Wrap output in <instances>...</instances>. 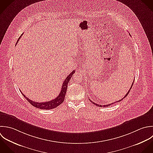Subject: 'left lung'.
Listing matches in <instances>:
<instances>
[{
    "label": "left lung",
    "mask_w": 153,
    "mask_h": 153,
    "mask_svg": "<svg viewBox=\"0 0 153 153\" xmlns=\"http://www.w3.org/2000/svg\"><path fill=\"white\" fill-rule=\"evenodd\" d=\"M134 81H135V79H134V81H133V83H132V85H131V88H130V89L128 91V92H127V94H126V95H125V97L122 98V99H121L120 100H119V101H117V102H113V103H111V104H107V105H99V104H96V103H95V102H94L93 101H91L90 100V101L92 102V103H93L94 104H95V105H97V106H98V107H108V106H110L111 104H114V103H116V102H120V101H121L122 100H123L125 97H126L127 96H128V94L129 93V92H130V91H131V88H132V86H133V85H134Z\"/></svg>",
    "instance_id": "obj_1"
}]
</instances>
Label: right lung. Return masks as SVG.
<instances>
[{
  "label": "right lung",
  "instance_id": "1",
  "mask_svg": "<svg viewBox=\"0 0 153 153\" xmlns=\"http://www.w3.org/2000/svg\"><path fill=\"white\" fill-rule=\"evenodd\" d=\"M23 34V33L21 34V36ZM21 36L18 38L16 44L18 43V42L19 41V39H20V37H21ZM75 73V71L73 70L67 77V78L64 80L63 84L62 85V88H61V92H59V94L58 95V96L55 98V99L49 101H46L44 102H34L31 101V100L28 99V98H27V97H25V95H24L23 94V93H22V95L25 97V98L34 107L40 108V109H42V110H50V109H53L56 107H57L58 106H59L60 104H61L64 100L65 98V94L67 92V85L68 83L71 79V77H72L73 74Z\"/></svg>",
  "mask_w": 153,
  "mask_h": 153
}]
</instances>
